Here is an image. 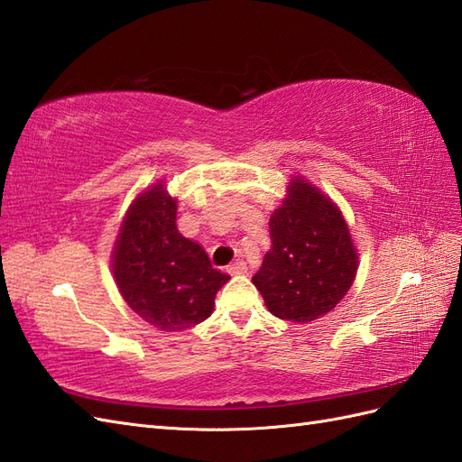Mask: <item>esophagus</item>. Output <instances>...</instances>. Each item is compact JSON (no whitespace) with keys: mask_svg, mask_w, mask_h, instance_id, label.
<instances>
[{"mask_svg":"<svg viewBox=\"0 0 462 462\" xmlns=\"http://www.w3.org/2000/svg\"><path fill=\"white\" fill-rule=\"evenodd\" d=\"M226 271H228L230 275H244L245 271H247V267H245V263H244V262H240V259H238V262H234L232 265H228V267H226Z\"/></svg>","mask_w":462,"mask_h":462,"instance_id":"34e87169","label":"esophagus"}]
</instances>
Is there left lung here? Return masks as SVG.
<instances>
[{"mask_svg": "<svg viewBox=\"0 0 462 462\" xmlns=\"http://www.w3.org/2000/svg\"><path fill=\"white\" fill-rule=\"evenodd\" d=\"M271 215V250L252 282L269 312L297 324L336 309L357 275V252L339 208L304 177Z\"/></svg>", "mask_w": 462, "mask_h": 462, "instance_id": "left-lung-1", "label": "left lung"}]
</instances>
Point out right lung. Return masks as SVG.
Listing matches in <instances>:
<instances>
[{"instance_id":"1","label":"right lung","mask_w":462,"mask_h":462,"mask_svg":"<svg viewBox=\"0 0 462 462\" xmlns=\"http://www.w3.org/2000/svg\"><path fill=\"white\" fill-rule=\"evenodd\" d=\"M177 200L160 181L140 193L123 220L113 250V275L123 299L162 332H183L212 314L230 277L175 224Z\"/></svg>"}]
</instances>
